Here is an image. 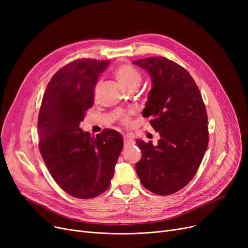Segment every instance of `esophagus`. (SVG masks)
Listing matches in <instances>:
<instances>
[{
    "mask_svg": "<svg viewBox=\"0 0 248 248\" xmlns=\"http://www.w3.org/2000/svg\"><path fill=\"white\" fill-rule=\"evenodd\" d=\"M124 145H129V144H133V137L132 136H128V135H124Z\"/></svg>",
    "mask_w": 248,
    "mask_h": 248,
    "instance_id": "1",
    "label": "esophagus"
}]
</instances>
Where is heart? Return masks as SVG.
<instances>
[{"label": "heart", "mask_w": 248, "mask_h": 248, "mask_svg": "<svg viewBox=\"0 0 248 248\" xmlns=\"http://www.w3.org/2000/svg\"><path fill=\"white\" fill-rule=\"evenodd\" d=\"M113 74L116 78V80L120 82V84L127 89L134 86L138 87L141 81L140 72L135 67L127 64H122L120 66H117L114 69ZM128 120H129V116L125 114L122 117L121 123L123 124H127Z\"/></svg>", "instance_id": "heart-1"}]
</instances>
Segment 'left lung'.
Masks as SVG:
<instances>
[{
  "label": "left lung",
  "mask_w": 248,
  "mask_h": 248,
  "mask_svg": "<svg viewBox=\"0 0 248 248\" xmlns=\"http://www.w3.org/2000/svg\"><path fill=\"white\" fill-rule=\"evenodd\" d=\"M149 71L153 88L142 116L161 139L137 140L141 159L136 164L140 183L157 195L183 189L197 173L207 149L208 116L200 90L190 73L166 57L133 62Z\"/></svg>",
  "instance_id": "left-lung-1"
}]
</instances>
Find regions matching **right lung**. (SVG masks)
<instances>
[{
  "label": "right lung",
  "instance_id": "right-lung-1",
  "mask_svg": "<svg viewBox=\"0 0 248 248\" xmlns=\"http://www.w3.org/2000/svg\"><path fill=\"white\" fill-rule=\"evenodd\" d=\"M109 60L76 59L49 81L38 116L39 150L59 187L72 197L94 198L106 191L114 174L124 140L104 128L96 138L79 127L93 108L94 86Z\"/></svg>",
  "mask_w": 248,
  "mask_h": 248
}]
</instances>
